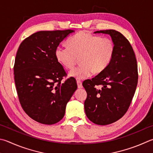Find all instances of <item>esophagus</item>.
<instances>
[{
  "label": "esophagus",
  "instance_id": "1",
  "mask_svg": "<svg viewBox=\"0 0 153 153\" xmlns=\"http://www.w3.org/2000/svg\"><path fill=\"white\" fill-rule=\"evenodd\" d=\"M77 88L79 89H81L83 88L82 86V83L80 80H77Z\"/></svg>",
  "mask_w": 153,
  "mask_h": 153
}]
</instances>
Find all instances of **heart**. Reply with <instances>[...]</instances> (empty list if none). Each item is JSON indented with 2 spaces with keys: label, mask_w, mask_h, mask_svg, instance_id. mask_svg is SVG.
Returning <instances> with one entry per match:
<instances>
[{
  "label": "heart",
  "mask_w": 153,
  "mask_h": 153,
  "mask_svg": "<svg viewBox=\"0 0 153 153\" xmlns=\"http://www.w3.org/2000/svg\"><path fill=\"white\" fill-rule=\"evenodd\" d=\"M68 47L58 46L55 56L63 68H74L80 58L82 65L69 72V76L85 79L94 74H100L110 64L114 55L115 45L109 38H102L90 33L80 31L68 41Z\"/></svg>",
  "instance_id": "obj_1"
}]
</instances>
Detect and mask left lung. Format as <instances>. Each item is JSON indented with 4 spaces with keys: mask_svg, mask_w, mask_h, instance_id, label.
Returning <instances> with one entry per match:
<instances>
[{
    "mask_svg": "<svg viewBox=\"0 0 153 153\" xmlns=\"http://www.w3.org/2000/svg\"><path fill=\"white\" fill-rule=\"evenodd\" d=\"M94 33L110 35L115 51L104 71L83 82L87 92L84 109L92 123L108 125L121 118L128 109L137 86V63L131 45L120 32L110 29ZM97 85L101 88L97 89Z\"/></svg>",
    "mask_w": 153,
    "mask_h": 153,
    "instance_id": "1",
    "label": "left lung"
}]
</instances>
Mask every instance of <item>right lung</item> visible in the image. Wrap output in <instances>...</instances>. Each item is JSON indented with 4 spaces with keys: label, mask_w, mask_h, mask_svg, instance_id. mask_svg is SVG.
Returning <instances> with one entry per match:
<instances>
[{
    "label": "right lung",
    "mask_w": 153,
    "mask_h": 153,
    "mask_svg": "<svg viewBox=\"0 0 153 153\" xmlns=\"http://www.w3.org/2000/svg\"><path fill=\"white\" fill-rule=\"evenodd\" d=\"M74 30L39 31L26 38L16 53L14 74L22 108L30 118L44 124L58 123L77 85L55 56V50Z\"/></svg>",
    "instance_id": "add662e5"
}]
</instances>
